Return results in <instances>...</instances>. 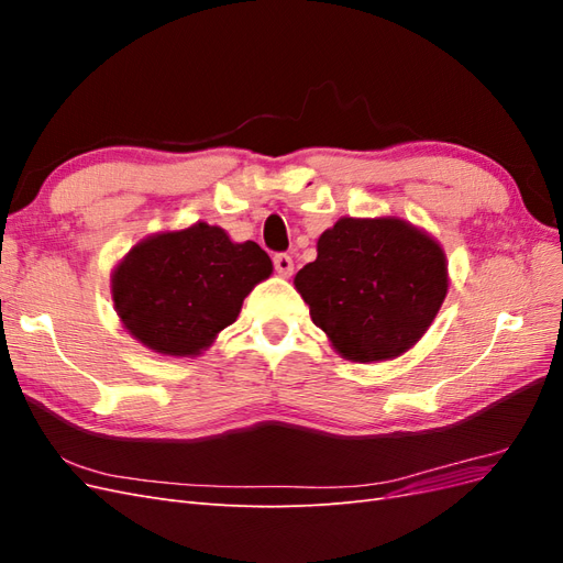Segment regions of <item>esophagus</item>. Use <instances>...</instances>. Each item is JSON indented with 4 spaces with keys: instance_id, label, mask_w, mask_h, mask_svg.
<instances>
[{
    "instance_id": "34e87169",
    "label": "esophagus",
    "mask_w": 563,
    "mask_h": 563,
    "mask_svg": "<svg viewBox=\"0 0 563 563\" xmlns=\"http://www.w3.org/2000/svg\"><path fill=\"white\" fill-rule=\"evenodd\" d=\"M275 269L282 277H291L294 275V258L288 253H277L275 255Z\"/></svg>"
}]
</instances>
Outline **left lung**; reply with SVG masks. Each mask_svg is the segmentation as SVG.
<instances>
[{
	"label": "left lung",
	"instance_id": "8db88e82",
	"mask_svg": "<svg viewBox=\"0 0 563 563\" xmlns=\"http://www.w3.org/2000/svg\"><path fill=\"white\" fill-rule=\"evenodd\" d=\"M333 350L385 362L411 350L449 291L444 249L399 218H340L294 279Z\"/></svg>",
	"mask_w": 563,
	"mask_h": 563
}]
</instances>
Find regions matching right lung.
Returning a JSON list of instances; mask_svg holds the SVG:
<instances>
[{"label":"right lung","instance_id":"1","mask_svg":"<svg viewBox=\"0 0 563 563\" xmlns=\"http://www.w3.org/2000/svg\"><path fill=\"white\" fill-rule=\"evenodd\" d=\"M269 275L272 261L258 244H234L223 228L195 223L135 244L112 272V300L145 347L197 356Z\"/></svg>","mask_w":563,"mask_h":563}]
</instances>
